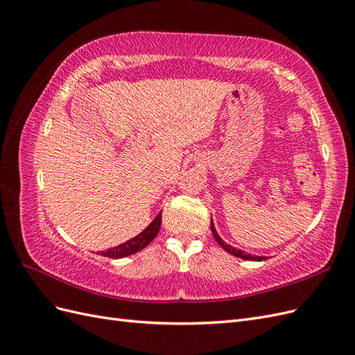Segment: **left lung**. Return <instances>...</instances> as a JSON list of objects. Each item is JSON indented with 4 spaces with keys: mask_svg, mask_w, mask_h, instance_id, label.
Segmentation results:
<instances>
[{
    "mask_svg": "<svg viewBox=\"0 0 355 355\" xmlns=\"http://www.w3.org/2000/svg\"><path fill=\"white\" fill-rule=\"evenodd\" d=\"M210 227H211V232H213L214 240H216V243H218L220 247H223L225 252H228V253H231V254H234V256L241 257V259H247V261H263V259H266V257H263V256H252V254H249V253H244L243 250L235 249V247H231V245H228V244H225V243L220 240V237L218 235L216 230H214L213 222H210Z\"/></svg>",
    "mask_w": 355,
    "mask_h": 355,
    "instance_id": "left-lung-1",
    "label": "left lung"
}]
</instances>
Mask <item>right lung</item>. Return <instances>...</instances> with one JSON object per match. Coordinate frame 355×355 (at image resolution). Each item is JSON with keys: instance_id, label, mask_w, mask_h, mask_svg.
<instances>
[{"instance_id": "add662e5", "label": "right lung", "mask_w": 355, "mask_h": 355, "mask_svg": "<svg viewBox=\"0 0 355 355\" xmlns=\"http://www.w3.org/2000/svg\"><path fill=\"white\" fill-rule=\"evenodd\" d=\"M161 227V213L158 216L151 222V225L146 230H144L141 234L136 235L135 239L128 240L120 245L112 247V249H108L102 252V256L105 257H112V259H118V257H124V256H130L139 250H142L144 247H146L149 243H151L159 231Z\"/></svg>"}]
</instances>
